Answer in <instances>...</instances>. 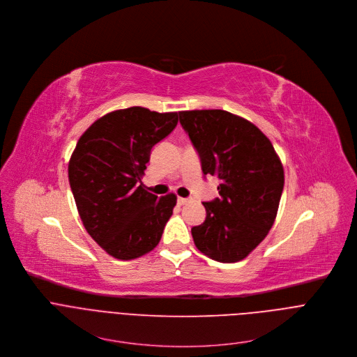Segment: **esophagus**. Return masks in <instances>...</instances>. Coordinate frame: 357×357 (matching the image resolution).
Returning a JSON list of instances; mask_svg holds the SVG:
<instances>
[{
  "instance_id": "obj_1",
  "label": "esophagus",
  "mask_w": 357,
  "mask_h": 357,
  "mask_svg": "<svg viewBox=\"0 0 357 357\" xmlns=\"http://www.w3.org/2000/svg\"><path fill=\"white\" fill-rule=\"evenodd\" d=\"M188 201H191V198H183V197H178V198H177L178 205H184V204H187Z\"/></svg>"
}]
</instances>
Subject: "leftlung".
<instances>
[{
	"label": "left lung",
	"instance_id": "1",
	"mask_svg": "<svg viewBox=\"0 0 357 357\" xmlns=\"http://www.w3.org/2000/svg\"><path fill=\"white\" fill-rule=\"evenodd\" d=\"M204 176L220 180V197L202 202L205 221L191 228L199 252L222 263L245 259L268 234L284 187L281 162L252 122L222 109L178 112Z\"/></svg>",
	"mask_w": 357,
	"mask_h": 357
}]
</instances>
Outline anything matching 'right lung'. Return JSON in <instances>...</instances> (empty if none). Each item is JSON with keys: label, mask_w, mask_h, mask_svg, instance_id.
<instances>
[{"label": "right lung", "mask_w": 357, "mask_h": 357, "mask_svg": "<svg viewBox=\"0 0 357 357\" xmlns=\"http://www.w3.org/2000/svg\"><path fill=\"white\" fill-rule=\"evenodd\" d=\"M177 122V112L118 109L96 121L71 155L68 181L83 225L116 259H136L155 249L172 217L176 195L158 197L140 178L153 146Z\"/></svg>", "instance_id": "right-lung-1"}]
</instances>
